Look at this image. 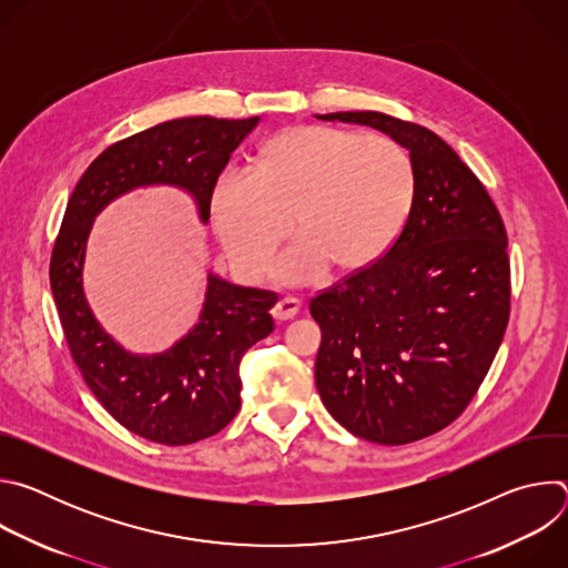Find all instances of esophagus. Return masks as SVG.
I'll use <instances>...</instances> for the list:
<instances>
[{
  "instance_id": "1",
  "label": "esophagus",
  "mask_w": 568,
  "mask_h": 568,
  "mask_svg": "<svg viewBox=\"0 0 568 568\" xmlns=\"http://www.w3.org/2000/svg\"><path fill=\"white\" fill-rule=\"evenodd\" d=\"M298 310H301V301H298L296 296H283V298L274 305L272 314H274V318H278V321H287V318H294V316L298 314Z\"/></svg>"
}]
</instances>
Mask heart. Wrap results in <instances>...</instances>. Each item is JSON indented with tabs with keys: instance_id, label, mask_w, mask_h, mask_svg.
Listing matches in <instances>:
<instances>
[{
	"instance_id": "1",
	"label": "heart",
	"mask_w": 568,
	"mask_h": 568,
	"mask_svg": "<svg viewBox=\"0 0 568 568\" xmlns=\"http://www.w3.org/2000/svg\"><path fill=\"white\" fill-rule=\"evenodd\" d=\"M416 180L409 154L377 134L296 125L272 136L256 173L226 171L213 186L211 220L247 278H261L292 229L301 235L276 265L278 281L307 285L333 265H375L404 229Z\"/></svg>"
}]
</instances>
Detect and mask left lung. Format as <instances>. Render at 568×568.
<instances>
[{
	"label": "left lung",
	"instance_id": "left-lung-1",
	"mask_svg": "<svg viewBox=\"0 0 568 568\" xmlns=\"http://www.w3.org/2000/svg\"><path fill=\"white\" fill-rule=\"evenodd\" d=\"M368 125L409 152L416 193L395 245L310 301L318 395L351 434L407 445L454 423L488 373L510 314L504 220L432 130L379 112L314 114Z\"/></svg>",
	"mask_w": 568,
	"mask_h": 568
}]
</instances>
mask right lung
Masks as SVG:
<instances>
[{"mask_svg": "<svg viewBox=\"0 0 568 568\" xmlns=\"http://www.w3.org/2000/svg\"><path fill=\"white\" fill-rule=\"evenodd\" d=\"M258 121L189 116L116 141L75 184L55 237L49 278L71 357L105 412L159 445H191L233 420L240 409V359L274 331L270 310L278 296L209 272L195 326L164 353L136 355L105 333L88 303V240L110 202L145 186L189 193L206 224L220 173Z\"/></svg>", "mask_w": 568, "mask_h": 568, "instance_id": "obj_1", "label": "right lung"}]
</instances>
